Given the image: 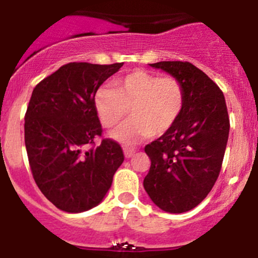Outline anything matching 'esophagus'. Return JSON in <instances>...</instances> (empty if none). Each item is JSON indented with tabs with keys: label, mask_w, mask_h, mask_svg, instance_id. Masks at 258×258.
<instances>
[{
	"label": "esophagus",
	"mask_w": 258,
	"mask_h": 258,
	"mask_svg": "<svg viewBox=\"0 0 258 258\" xmlns=\"http://www.w3.org/2000/svg\"><path fill=\"white\" fill-rule=\"evenodd\" d=\"M135 152H137V150H135V148H133V147H124V154H125L126 158L133 157Z\"/></svg>",
	"instance_id": "obj_1"
}]
</instances>
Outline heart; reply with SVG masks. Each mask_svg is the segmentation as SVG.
<instances>
[{
    "instance_id": "heart-1",
    "label": "heart",
    "mask_w": 258,
    "mask_h": 258,
    "mask_svg": "<svg viewBox=\"0 0 258 258\" xmlns=\"http://www.w3.org/2000/svg\"><path fill=\"white\" fill-rule=\"evenodd\" d=\"M184 103L185 90L179 79L145 70L115 79L113 85L101 86L94 96V106L105 128L120 125L132 114L128 123L113 134L125 143L167 133L182 115Z\"/></svg>"
}]
</instances>
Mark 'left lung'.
Masks as SVG:
<instances>
[{
    "label": "left lung",
    "instance_id": "obj_1",
    "mask_svg": "<svg viewBox=\"0 0 258 258\" xmlns=\"http://www.w3.org/2000/svg\"><path fill=\"white\" fill-rule=\"evenodd\" d=\"M182 81V115L167 133L144 150L150 168L144 178L150 200L169 213L197 207L215 185L229 133L226 100L218 85L188 61L150 63Z\"/></svg>",
    "mask_w": 258,
    "mask_h": 258
}]
</instances>
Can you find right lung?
I'll use <instances>...</instances> for the list:
<instances>
[{
    "label": "right lung",
    "mask_w": 258,
    "mask_h": 258,
    "mask_svg": "<svg viewBox=\"0 0 258 258\" xmlns=\"http://www.w3.org/2000/svg\"><path fill=\"white\" fill-rule=\"evenodd\" d=\"M121 66L69 62L32 91L25 114L29 164L37 187L58 210L79 213L98 206L123 163L115 140L105 138L95 147L103 128L94 106L98 89Z\"/></svg>",
    "instance_id": "right-lung-1"
}]
</instances>
